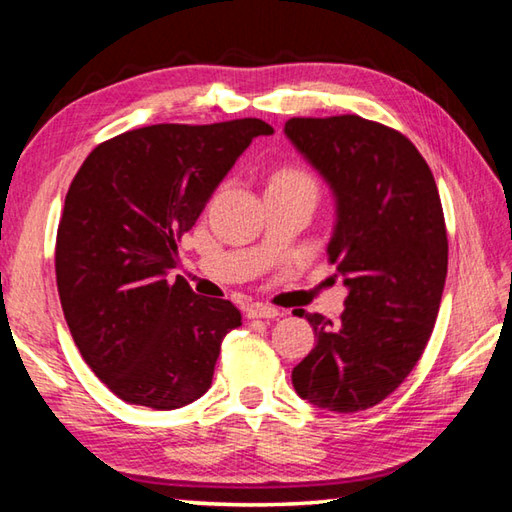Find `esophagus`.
Masks as SVG:
<instances>
[{
	"label": "esophagus",
	"instance_id": "34e87169",
	"mask_svg": "<svg viewBox=\"0 0 512 512\" xmlns=\"http://www.w3.org/2000/svg\"><path fill=\"white\" fill-rule=\"evenodd\" d=\"M246 316L248 318H277L280 316V309H275L271 305H262V302H255V305H248Z\"/></svg>",
	"mask_w": 512,
	"mask_h": 512
}]
</instances>
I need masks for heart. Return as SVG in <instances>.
Here are the masks:
<instances>
[{"label":"heart","instance_id":"b5f03b06","mask_svg":"<svg viewBox=\"0 0 512 512\" xmlns=\"http://www.w3.org/2000/svg\"><path fill=\"white\" fill-rule=\"evenodd\" d=\"M284 185H314V178L309 176L307 171H302L298 167H282L273 173L271 178V187H284Z\"/></svg>","mask_w":512,"mask_h":512}]
</instances>
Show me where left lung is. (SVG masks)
<instances>
[{"label":"left lung","mask_w":512,"mask_h":512,"mask_svg":"<svg viewBox=\"0 0 512 512\" xmlns=\"http://www.w3.org/2000/svg\"><path fill=\"white\" fill-rule=\"evenodd\" d=\"M284 133L336 196L327 255L348 287L339 323L307 314L316 348L293 388L318 409L366 411L409 377L436 325L447 277L436 180L409 137L359 115L293 117Z\"/></svg>","instance_id":"obj_1"}]
</instances>
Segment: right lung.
<instances>
[{
	"instance_id": "add662e5",
	"label": "right lung",
	"mask_w": 512,
	"mask_h": 512,
	"mask_svg": "<svg viewBox=\"0 0 512 512\" xmlns=\"http://www.w3.org/2000/svg\"><path fill=\"white\" fill-rule=\"evenodd\" d=\"M271 133L253 117L144 126L101 142L74 176L56 235L58 296L76 348L119 400L171 411L210 388L241 314L167 275L225 173Z\"/></svg>"
}]
</instances>
